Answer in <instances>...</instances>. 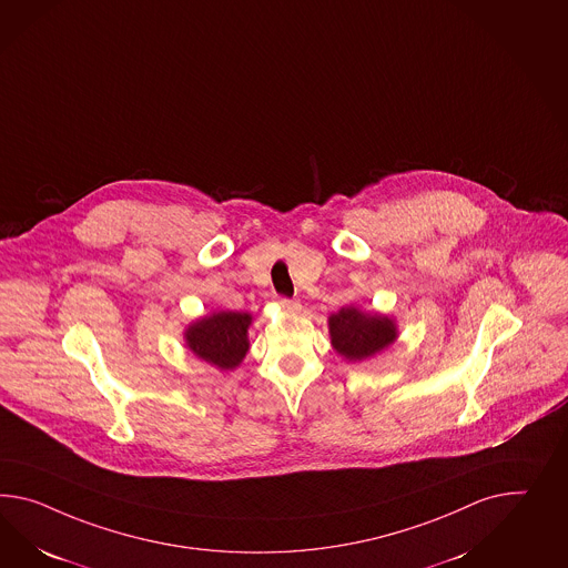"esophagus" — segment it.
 I'll return each instance as SVG.
<instances>
[{
    "mask_svg": "<svg viewBox=\"0 0 568 568\" xmlns=\"http://www.w3.org/2000/svg\"><path fill=\"white\" fill-rule=\"evenodd\" d=\"M280 306H282L286 313H298V311H301V303L294 301V298H286V296L280 298Z\"/></svg>",
    "mask_w": 568,
    "mask_h": 568,
    "instance_id": "esophagus-1",
    "label": "esophagus"
}]
</instances>
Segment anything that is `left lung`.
<instances>
[{"label": "left lung", "mask_w": 568, "mask_h": 568, "mask_svg": "<svg viewBox=\"0 0 568 568\" xmlns=\"http://www.w3.org/2000/svg\"><path fill=\"white\" fill-rule=\"evenodd\" d=\"M329 334L334 348L354 363L387 348L397 337L392 320L366 315L354 306H346L329 317Z\"/></svg>", "instance_id": "obj_1"}]
</instances>
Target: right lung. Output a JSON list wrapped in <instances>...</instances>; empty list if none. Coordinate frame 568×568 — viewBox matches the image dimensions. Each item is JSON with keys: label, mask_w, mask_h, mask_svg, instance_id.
<instances>
[{"label": "right lung", "mask_w": 568, "mask_h": 568, "mask_svg": "<svg viewBox=\"0 0 568 568\" xmlns=\"http://www.w3.org/2000/svg\"><path fill=\"white\" fill-rule=\"evenodd\" d=\"M251 315L236 311H220L193 323L187 329V346L195 356L219 368H234L247 354V327Z\"/></svg>", "instance_id": "add662e5"}]
</instances>
